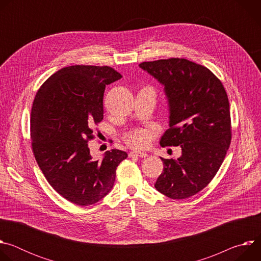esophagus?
<instances>
[{
	"mask_svg": "<svg viewBox=\"0 0 261 261\" xmlns=\"http://www.w3.org/2000/svg\"><path fill=\"white\" fill-rule=\"evenodd\" d=\"M129 157L145 158V157H147V154H146V153H143V152H131V153L129 154Z\"/></svg>",
	"mask_w": 261,
	"mask_h": 261,
	"instance_id": "34e87169",
	"label": "esophagus"
}]
</instances>
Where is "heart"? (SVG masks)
Wrapping results in <instances>:
<instances>
[{
    "mask_svg": "<svg viewBox=\"0 0 261 261\" xmlns=\"http://www.w3.org/2000/svg\"><path fill=\"white\" fill-rule=\"evenodd\" d=\"M153 137L152 131L147 129H135L125 136L126 143L132 148H143Z\"/></svg>",
    "mask_w": 261,
    "mask_h": 261,
    "instance_id": "obj_1",
    "label": "heart"
}]
</instances>
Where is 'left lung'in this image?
I'll return each instance as SVG.
<instances>
[{
	"mask_svg": "<svg viewBox=\"0 0 261 261\" xmlns=\"http://www.w3.org/2000/svg\"><path fill=\"white\" fill-rule=\"evenodd\" d=\"M139 67L164 86L169 129L162 146L181 147L177 159H163L155 188L171 199L195 195L210 184L231 141L229 101L220 80L206 67L186 59L143 62Z\"/></svg>",
	"mask_w": 261,
	"mask_h": 261,
	"instance_id": "8db88e82",
	"label": "left lung"
}]
</instances>
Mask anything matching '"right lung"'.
<instances>
[{"instance_id": "obj_1", "label": "right lung", "mask_w": 261, "mask_h": 261, "mask_svg": "<svg viewBox=\"0 0 261 261\" xmlns=\"http://www.w3.org/2000/svg\"><path fill=\"white\" fill-rule=\"evenodd\" d=\"M122 75L108 66L74 65L57 71L33 102L31 138L35 159L51 187L77 205L98 202L113 189L121 150L93 159L88 141L103 120L105 87Z\"/></svg>"}]
</instances>
